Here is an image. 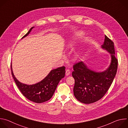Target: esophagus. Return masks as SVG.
<instances>
[{"instance_id": "obj_1", "label": "esophagus", "mask_w": 128, "mask_h": 128, "mask_svg": "<svg viewBox=\"0 0 128 128\" xmlns=\"http://www.w3.org/2000/svg\"><path fill=\"white\" fill-rule=\"evenodd\" d=\"M70 74V71L69 69H67V70H66L65 74H66V75L67 76H69V75Z\"/></svg>"}]
</instances>
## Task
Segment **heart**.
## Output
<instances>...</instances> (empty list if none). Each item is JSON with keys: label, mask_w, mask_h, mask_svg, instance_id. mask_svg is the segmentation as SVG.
<instances>
[{"label": "heart", "mask_w": 128, "mask_h": 128, "mask_svg": "<svg viewBox=\"0 0 128 128\" xmlns=\"http://www.w3.org/2000/svg\"><path fill=\"white\" fill-rule=\"evenodd\" d=\"M82 34V32H80V33H78L76 35V36H75V38H73L72 39H71V40H70V41L69 44H68L69 46V47H72L73 46H74V42H75V41L76 40V38H77L78 36H79L81 35ZM78 56H79L78 55L77 56L78 57Z\"/></svg>", "instance_id": "b5f03b06"}]
</instances>
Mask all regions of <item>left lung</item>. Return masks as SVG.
Masks as SVG:
<instances>
[{"mask_svg": "<svg viewBox=\"0 0 128 128\" xmlns=\"http://www.w3.org/2000/svg\"><path fill=\"white\" fill-rule=\"evenodd\" d=\"M102 48L111 54L112 62L105 71L97 72L90 69L82 62L74 65L72 76L74 78V93L78 100L84 104L94 103L107 92L116 75L118 61L115 57L114 42L105 35Z\"/></svg>", "mask_w": 128, "mask_h": 128, "instance_id": "obj_1", "label": "left lung"}]
</instances>
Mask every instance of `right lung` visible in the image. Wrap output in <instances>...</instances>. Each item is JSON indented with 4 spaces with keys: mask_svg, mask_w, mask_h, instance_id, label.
Wrapping results in <instances>:
<instances>
[{
    "mask_svg": "<svg viewBox=\"0 0 128 128\" xmlns=\"http://www.w3.org/2000/svg\"><path fill=\"white\" fill-rule=\"evenodd\" d=\"M33 27H32L22 38L26 37ZM12 74L22 94L28 100L37 103H41L50 100L55 91L60 80L64 78L65 67L62 66L52 70L41 82L32 85H27L18 81L14 75L11 64Z\"/></svg>",
    "mask_w": 128,
    "mask_h": 128,
    "instance_id": "add662e5",
    "label": "right lung"
}]
</instances>
